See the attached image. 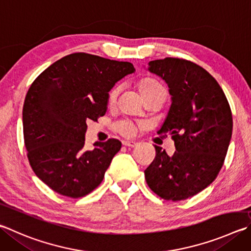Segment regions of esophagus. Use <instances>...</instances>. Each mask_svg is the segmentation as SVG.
I'll return each mask as SVG.
<instances>
[{
	"instance_id": "esophagus-1",
	"label": "esophagus",
	"mask_w": 251,
	"mask_h": 251,
	"mask_svg": "<svg viewBox=\"0 0 251 251\" xmlns=\"http://www.w3.org/2000/svg\"><path fill=\"white\" fill-rule=\"evenodd\" d=\"M122 143L124 146H127V147H136L137 146V143L135 140H123Z\"/></svg>"
}]
</instances>
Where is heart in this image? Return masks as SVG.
Wrapping results in <instances>:
<instances>
[{"instance_id": "heart-1", "label": "heart", "mask_w": 251, "mask_h": 251, "mask_svg": "<svg viewBox=\"0 0 251 251\" xmlns=\"http://www.w3.org/2000/svg\"><path fill=\"white\" fill-rule=\"evenodd\" d=\"M138 88L143 98L146 100L150 97H152L160 91H163V86L159 83L158 81H156L152 78H145L139 82ZM118 95V89L114 88L111 90L110 94H108V103L112 104L115 102V100ZM115 129L118 131V133L124 135V136H131L135 131V126L131 122L129 121H121L118 122L115 125Z\"/></svg>"}]
</instances>
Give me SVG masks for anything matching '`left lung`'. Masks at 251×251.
<instances>
[{
	"mask_svg": "<svg viewBox=\"0 0 251 251\" xmlns=\"http://www.w3.org/2000/svg\"><path fill=\"white\" fill-rule=\"evenodd\" d=\"M148 70L169 86L172 103L158 134L171 135L176 151L170 157L154 146L146 182L166 201H181L207 188L222 169L233 133L230 106L217 81L192 61L159 59Z\"/></svg>",
	"mask_w": 251,
	"mask_h": 251,
	"instance_id": "8db88e82",
	"label": "left lung"
}]
</instances>
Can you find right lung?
Instances as JSON below:
<instances>
[{"label": "right lung", "instance_id": "obj_1", "mask_svg": "<svg viewBox=\"0 0 251 251\" xmlns=\"http://www.w3.org/2000/svg\"><path fill=\"white\" fill-rule=\"evenodd\" d=\"M130 62L75 52L59 59L31 83L23 106V131L31 169L63 197L98 188L122 143L111 138L84 150L86 122L107 110L108 92L133 74Z\"/></svg>", "mask_w": 251, "mask_h": 251}]
</instances>
